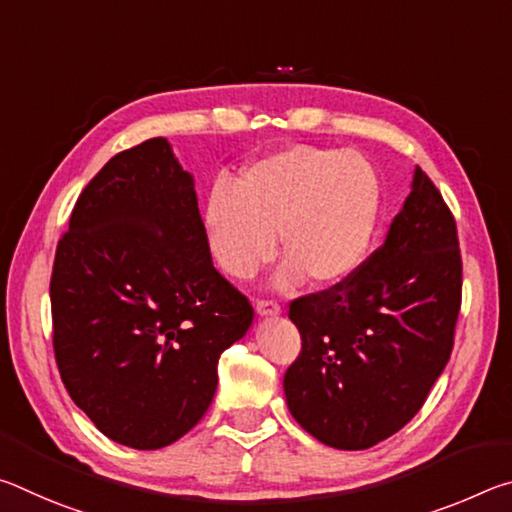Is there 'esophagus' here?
I'll list each match as a JSON object with an SVG mask.
<instances>
[{
  "label": "esophagus",
  "instance_id": "obj_1",
  "mask_svg": "<svg viewBox=\"0 0 512 512\" xmlns=\"http://www.w3.org/2000/svg\"><path fill=\"white\" fill-rule=\"evenodd\" d=\"M257 314L259 316H280L282 307L275 300H257Z\"/></svg>",
  "mask_w": 512,
  "mask_h": 512
}]
</instances>
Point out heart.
Masks as SVG:
<instances>
[{"instance_id":"b5f03b06","label":"heart","mask_w":512,"mask_h":512,"mask_svg":"<svg viewBox=\"0 0 512 512\" xmlns=\"http://www.w3.org/2000/svg\"><path fill=\"white\" fill-rule=\"evenodd\" d=\"M381 214V183L359 151L289 146L250 162L205 205L214 262L232 280H253L280 248L277 287L309 277L316 287L348 280L366 262Z\"/></svg>"}]
</instances>
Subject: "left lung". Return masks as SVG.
<instances>
[{"label": "left lung", "mask_w": 512, "mask_h": 512, "mask_svg": "<svg viewBox=\"0 0 512 512\" xmlns=\"http://www.w3.org/2000/svg\"><path fill=\"white\" fill-rule=\"evenodd\" d=\"M461 289L456 221L418 167L359 271L289 305L302 350L284 395L300 427L336 449H368L400 431L447 366Z\"/></svg>", "instance_id": "obj_1"}]
</instances>
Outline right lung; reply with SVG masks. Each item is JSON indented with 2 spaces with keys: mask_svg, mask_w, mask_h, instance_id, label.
<instances>
[{
  "mask_svg": "<svg viewBox=\"0 0 512 512\" xmlns=\"http://www.w3.org/2000/svg\"><path fill=\"white\" fill-rule=\"evenodd\" d=\"M60 379L103 436L160 449L196 427L255 311L212 264L192 173L164 137L106 162L51 271Z\"/></svg>",
  "mask_w": 512,
  "mask_h": 512,
  "instance_id": "add662e5",
  "label": "right lung"
}]
</instances>
